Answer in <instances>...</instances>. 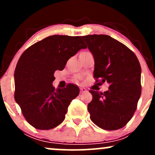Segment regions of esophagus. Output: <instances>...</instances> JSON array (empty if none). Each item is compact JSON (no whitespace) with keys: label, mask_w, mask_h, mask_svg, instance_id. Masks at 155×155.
<instances>
[{"label":"esophagus","mask_w":155,"mask_h":155,"mask_svg":"<svg viewBox=\"0 0 155 155\" xmlns=\"http://www.w3.org/2000/svg\"><path fill=\"white\" fill-rule=\"evenodd\" d=\"M87 89L84 88V87H81L80 88V93H84V92H87Z\"/></svg>","instance_id":"34e87169"}]
</instances>
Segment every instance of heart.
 Here are the masks:
<instances>
[{"label": "heart", "mask_w": 155, "mask_h": 155, "mask_svg": "<svg viewBox=\"0 0 155 155\" xmlns=\"http://www.w3.org/2000/svg\"><path fill=\"white\" fill-rule=\"evenodd\" d=\"M76 78H77V79H82V76H77V77H76Z\"/></svg>", "instance_id": "obj_1"}]
</instances>
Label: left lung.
<instances>
[{
    "label": "left lung",
    "mask_w": 155,
    "mask_h": 155,
    "mask_svg": "<svg viewBox=\"0 0 155 155\" xmlns=\"http://www.w3.org/2000/svg\"><path fill=\"white\" fill-rule=\"evenodd\" d=\"M95 60L94 78L109 84L108 90H90V119L106 130L123 127L131 120L141 93L139 61L128 47L106 35L82 36Z\"/></svg>",
    "instance_id": "left-lung-1"
}]
</instances>
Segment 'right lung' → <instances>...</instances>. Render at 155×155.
<instances>
[{"label": "right lung", "mask_w": 155, "mask_h": 155, "mask_svg": "<svg viewBox=\"0 0 155 155\" xmlns=\"http://www.w3.org/2000/svg\"><path fill=\"white\" fill-rule=\"evenodd\" d=\"M86 48L80 36L54 35L33 44L21 55L15 71V99L35 128L52 129L65 120L79 89L68 84L55 90L54 74L63 70L69 58Z\"/></svg>", "instance_id": "right-lung-1"}]
</instances>
